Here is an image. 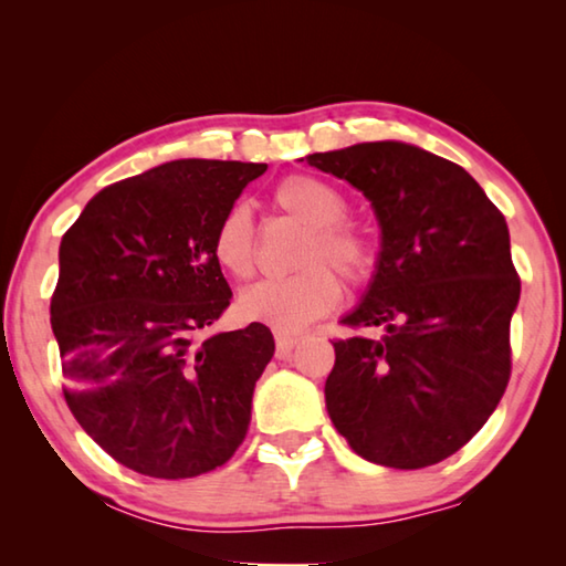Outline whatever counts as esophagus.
<instances>
[{"label":"esophagus","instance_id":"34e87169","mask_svg":"<svg viewBox=\"0 0 566 566\" xmlns=\"http://www.w3.org/2000/svg\"><path fill=\"white\" fill-rule=\"evenodd\" d=\"M296 344H300V337H294V334L276 332V357L290 359V354L294 352Z\"/></svg>","mask_w":566,"mask_h":566}]
</instances>
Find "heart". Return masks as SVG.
<instances>
[{"instance_id": "obj_1", "label": "heart", "mask_w": 566, "mask_h": 566, "mask_svg": "<svg viewBox=\"0 0 566 566\" xmlns=\"http://www.w3.org/2000/svg\"><path fill=\"white\" fill-rule=\"evenodd\" d=\"M272 202L294 222L306 227L294 266L284 280L254 284L239 296V312L280 332H300L324 317L342 300V282L364 286L377 270V247L359 224L344 219L347 199L329 181L314 175H290L276 181ZM212 256L234 280H249L256 270V232L247 207H229L212 234Z\"/></svg>"}]
</instances>
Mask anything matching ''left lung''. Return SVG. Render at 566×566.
<instances>
[{
  "mask_svg": "<svg viewBox=\"0 0 566 566\" xmlns=\"http://www.w3.org/2000/svg\"><path fill=\"white\" fill-rule=\"evenodd\" d=\"M364 191L381 227L377 274L342 319L324 385L337 432L369 462L421 469L472 439L512 375L520 274L504 214L454 165L401 142L306 157Z\"/></svg>",
  "mask_w": 566,
  "mask_h": 566,
  "instance_id": "1",
  "label": "left lung"
}]
</instances>
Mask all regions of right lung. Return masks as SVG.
<instances>
[{
  "mask_svg": "<svg viewBox=\"0 0 566 566\" xmlns=\"http://www.w3.org/2000/svg\"><path fill=\"white\" fill-rule=\"evenodd\" d=\"M266 165L177 159L104 187L60 244L52 332L66 407L104 452L157 479L232 459L274 354L260 322L199 339L232 290L212 234Z\"/></svg>",
  "mask_w": 566,
  "mask_h": 566,
  "instance_id": "obj_1",
  "label": "right lung"
}]
</instances>
